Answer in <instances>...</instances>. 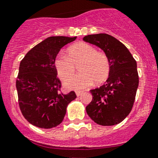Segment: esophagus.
<instances>
[{"mask_svg":"<svg viewBox=\"0 0 158 158\" xmlns=\"http://www.w3.org/2000/svg\"><path fill=\"white\" fill-rule=\"evenodd\" d=\"M83 94V92H80V91H76V95L77 97H79L81 94Z\"/></svg>","mask_w":158,"mask_h":158,"instance_id":"1","label":"esophagus"}]
</instances>
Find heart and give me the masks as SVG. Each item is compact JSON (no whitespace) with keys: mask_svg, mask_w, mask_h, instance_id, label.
I'll list each match as a JSON object with an SVG mask.
<instances>
[{"mask_svg":"<svg viewBox=\"0 0 158 158\" xmlns=\"http://www.w3.org/2000/svg\"><path fill=\"white\" fill-rule=\"evenodd\" d=\"M53 64L57 75L62 80L72 76L75 70L74 66L80 65L81 74L69 77L64 82L67 89L74 90L88 89L94 82L96 84H102L107 79L110 71L107 56L85 43H76L69 47L66 51V56L57 55Z\"/></svg>","mask_w":158,"mask_h":158,"instance_id":"1","label":"heart"}]
</instances>
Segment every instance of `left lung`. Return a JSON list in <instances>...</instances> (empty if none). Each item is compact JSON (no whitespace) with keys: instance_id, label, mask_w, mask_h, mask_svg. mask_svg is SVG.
Instances as JSON below:
<instances>
[{"instance_id":"1","label":"left lung","mask_w":158,"mask_h":158,"mask_svg":"<svg viewBox=\"0 0 158 158\" xmlns=\"http://www.w3.org/2000/svg\"><path fill=\"white\" fill-rule=\"evenodd\" d=\"M84 41L98 46L110 60L105 84L90 90L93 100L86 111L94 122L109 126L120 123L132 110L139 86L136 60L122 43L106 33L85 36Z\"/></svg>"}]
</instances>
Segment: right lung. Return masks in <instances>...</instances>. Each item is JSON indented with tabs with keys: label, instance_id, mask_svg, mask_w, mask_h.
I'll return each instance as SVG.
<instances>
[{
	"label": "right lung",
	"instance_id": "1",
	"mask_svg": "<svg viewBox=\"0 0 158 158\" xmlns=\"http://www.w3.org/2000/svg\"><path fill=\"white\" fill-rule=\"evenodd\" d=\"M76 39L50 37L33 48L21 60L16 80L19 105L23 117L42 129L62 122L68 104L76 98L74 91L64 94L57 78L54 59L64 45Z\"/></svg>",
	"mask_w": 158,
	"mask_h": 158
}]
</instances>
